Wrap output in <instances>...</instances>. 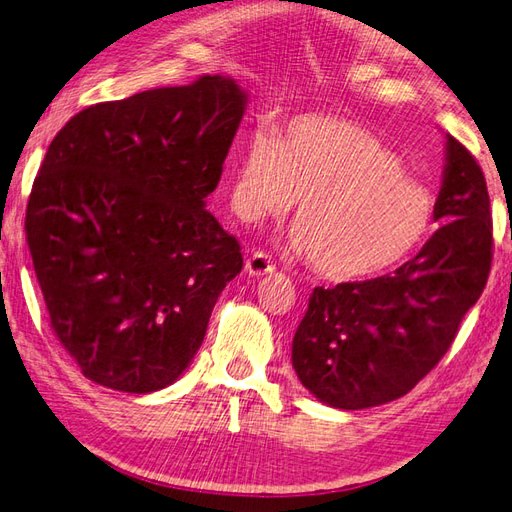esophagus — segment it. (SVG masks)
<instances>
[{"label": "esophagus", "mask_w": 512, "mask_h": 512, "mask_svg": "<svg viewBox=\"0 0 512 512\" xmlns=\"http://www.w3.org/2000/svg\"><path fill=\"white\" fill-rule=\"evenodd\" d=\"M272 270H275V261H272L270 255H266L264 251H255L246 259V272L251 277H264L270 275Z\"/></svg>", "instance_id": "1"}]
</instances>
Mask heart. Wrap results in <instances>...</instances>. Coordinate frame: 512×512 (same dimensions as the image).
I'll return each mask as SVG.
<instances>
[{
	"label": "heart",
	"mask_w": 512,
	"mask_h": 512,
	"mask_svg": "<svg viewBox=\"0 0 512 512\" xmlns=\"http://www.w3.org/2000/svg\"><path fill=\"white\" fill-rule=\"evenodd\" d=\"M231 205L246 222L294 216V251L331 281L379 275L408 259L430 235L434 198L403 161L362 126L299 117L283 137L248 133L231 178Z\"/></svg>",
	"instance_id": "heart-1"
}]
</instances>
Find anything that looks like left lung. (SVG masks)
Instances as JSON below:
<instances>
[{
	"label": "left lung",
	"mask_w": 512,
	"mask_h": 512,
	"mask_svg": "<svg viewBox=\"0 0 512 512\" xmlns=\"http://www.w3.org/2000/svg\"><path fill=\"white\" fill-rule=\"evenodd\" d=\"M434 220L445 222L390 275L314 288L292 340V366L312 395L364 410L406 395L454 342L493 259L491 200L473 154L445 137Z\"/></svg>",
	"instance_id": "left-lung-1"
}]
</instances>
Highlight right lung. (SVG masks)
<instances>
[{"label": "right lung", "instance_id": "right-lung-1", "mask_svg": "<svg viewBox=\"0 0 512 512\" xmlns=\"http://www.w3.org/2000/svg\"><path fill=\"white\" fill-rule=\"evenodd\" d=\"M246 104L233 78L202 76L89 106L52 139L26 237L52 331L91 382L148 395L194 360L244 264L205 207Z\"/></svg>", "mask_w": 512, "mask_h": 512}]
</instances>
